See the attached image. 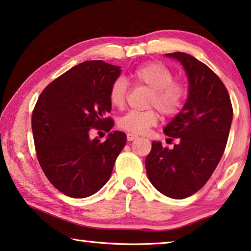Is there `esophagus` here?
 Here are the masks:
<instances>
[{
  "instance_id": "esophagus-1",
  "label": "esophagus",
  "mask_w": 251,
  "mask_h": 251,
  "mask_svg": "<svg viewBox=\"0 0 251 251\" xmlns=\"http://www.w3.org/2000/svg\"><path fill=\"white\" fill-rule=\"evenodd\" d=\"M135 138H137V136L136 135H134V134H127V141H134Z\"/></svg>"
}]
</instances>
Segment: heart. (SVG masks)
<instances>
[{
	"instance_id": "heart-1",
	"label": "heart",
	"mask_w": 251,
	"mask_h": 251,
	"mask_svg": "<svg viewBox=\"0 0 251 251\" xmlns=\"http://www.w3.org/2000/svg\"><path fill=\"white\" fill-rule=\"evenodd\" d=\"M130 79L136 86L146 87L151 90L147 98V107L153 108L143 111H128L118 119L119 128L129 134H144L160 121L158 110L164 117H174L185 105L189 95L188 85L184 81L174 79V74L162 62H146L136 67L130 74ZM128 95V82L117 78L110 85L108 99L116 109L126 106ZM158 110L156 111V109Z\"/></svg>"
}]
</instances>
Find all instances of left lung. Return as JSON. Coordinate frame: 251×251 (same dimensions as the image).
I'll return each mask as SVG.
<instances>
[{
	"instance_id": "8db88e82",
	"label": "left lung",
	"mask_w": 251,
	"mask_h": 251,
	"mask_svg": "<svg viewBox=\"0 0 251 251\" xmlns=\"http://www.w3.org/2000/svg\"><path fill=\"white\" fill-rule=\"evenodd\" d=\"M180 61L189 78V97L177 116L165 127L172 150L152 143L145 160L147 176L160 192L185 199L203 186L221 160L232 122V105L221 79L192 55L168 53Z\"/></svg>"
}]
</instances>
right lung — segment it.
<instances>
[{
  "mask_svg": "<svg viewBox=\"0 0 251 251\" xmlns=\"http://www.w3.org/2000/svg\"><path fill=\"white\" fill-rule=\"evenodd\" d=\"M121 75L102 60L79 63L50 82L38 98L31 124L43 173L55 189L81 199L98 192L109 180L126 134L110 133L105 142L90 138L93 129L108 133L110 85Z\"/></svg>",
  "mask_w": 251,
  "mask_h": 251,
  "instance_id": "add662e5",
  "label": "right lung"
}]
</instances>
